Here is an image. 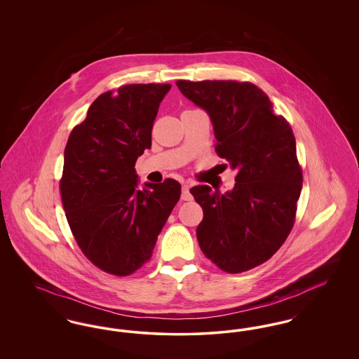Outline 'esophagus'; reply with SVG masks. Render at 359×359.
I'll return each mask as SVG.
<instances>
[{
  "label": "esophagus",
  "mask_w": 359,
  "mask_h": 359,
  "mask_svg": "<svg viewBox=\"0 0 359 359\" xmlns=\"http://www.w3.org/2000/svg\"><path fill=\"white\" fill-rule=\"evenodd\" d=\"M182 199L183 201H191L192 199V195L189 194V186L187 183H184L183 187H182Z\"/></svg>",
  "instance_id": "34e87169"
}]
</instances>
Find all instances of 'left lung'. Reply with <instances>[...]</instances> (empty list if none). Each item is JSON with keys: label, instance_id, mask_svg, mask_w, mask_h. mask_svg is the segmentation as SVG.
<instances>
[{"label": "left lung", "instance_id": "left-lung-1", "mask_svg": "<svg viewBox=\"0 0 359 359\" xmlns=\"http://www.w3.org/2000/svg\"><path fill=\"white\" fill-rule=\"evenodd\" d=\"M182 94L208 114L217 154L237 171L224 194L210 186L189 192L203 208L196 229L205 256L227 273L268 261L288 237L303 175L290 123L257 86L236 81H177Z\"/></svg>", "mask_w": 359, "mask_h": 359}]
</instances>
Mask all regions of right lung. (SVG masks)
<instances>
[{
  "mask_svg": "<svg viewBox=\"0 0 359 359\" xmlns=\"http://www.w3.org/2000/svg\"><path fill=\"white\" fill-rule=\"evenodd\" d=\"M171 85H128L101 94L74 128L60 180L69 229L85 256L116 276L136 272L180 199L173 179L138 188L136 160L152 145L157 110Z\"/></svg>",
  "mask_w": 359,
  "mask_h": 359,
  "instance_id": "obj_1",
  "label": "right lung"
}]
</instances>
